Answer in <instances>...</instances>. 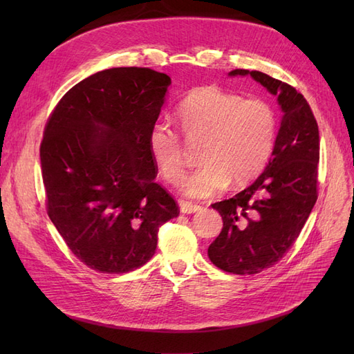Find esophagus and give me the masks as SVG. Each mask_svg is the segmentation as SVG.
Wrapping results in <instances>:
<instances>
[{"label": "esophagus", "mask_w": 354, "mask_h": 354, "mask_svg": "<svg viewBox=\"0 0 354 354\" xmlns=\"http://www.w3.org/2000/svg\"><path fill=\"white\" fill-rule=\"evenodd\" d=\"M178 205H180V211L183 212V214H194V212L201 211V207H199V205H195V203H192V202L180 201Z\"/></svg>", "instance_id": "34e87169"}]
</instances>
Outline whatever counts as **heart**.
<instances>
[{
  "label": "heart",
  "mask_w": 354,
  "mask_h": 354,
  "mask_svg": "<svg viewBox=\"0 0 354 354\" xmlns=\"http://www.w3.org/2000/svg\"><path fill=\"white\" fill-rule=\"evenodd\" d=\"M181 130L189 140L203 138V162L181 180L189 198L205 199L227 186L245 185L259 176L273 152L277 131L276 112L260 99L207 85L192 90L178 104ZM149 152L160 176L176 183L183 174V152L178 134L168 122L156 121L147 136Z\"/></svg>",
  "instance_id": "1"
}]
</instances>
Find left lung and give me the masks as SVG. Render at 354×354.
<instances>
[{
  "mask_svg": "<svg viewBox=\"0 0 354 354\" xmlns=\"http://www.w3.org/2000/svg\"><path fill=\"white\" fill-rule=\"evenodd\" d=\"M246 75L274 95L283 115L263 173L238 195L212 203L223 229L209 245L208 257L233 274H255L279 261L317 199L319 128L308 103L291 85L263 72H229V77Z\"/></svg>",
  "mask_w": 354,
  "mask_h": 354,
  "instance_id": "left-lung-1",
  "label": "left lung"
}]
</instances>
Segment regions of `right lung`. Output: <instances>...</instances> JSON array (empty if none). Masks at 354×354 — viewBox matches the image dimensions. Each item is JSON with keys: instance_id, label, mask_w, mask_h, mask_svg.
<instances>
[{"instance_id": "right-lung-1", "label": "right lung", "mask_w": 354, "mask_h": 354, "mask_svg": "<svg viewBox=\"0 0 354 354\" xmlns=\"http://www.w3.org/2000/svg\"><path fill=\"white\" fill-rule=\"evenodd\" d=\"M171 78L149 68L90 75L63 95L39 158L48 217L90 269L121 274L152 259L178 207L155 183L147 136Z\"/></svg>"}]
</instances>
